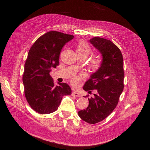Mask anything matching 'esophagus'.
<instances>
[{"mask_svg": "<svg viewBox=\"0 0 150 150\" xmlns=\"http://www.w3.org/2000/svg\"><path fill=\"white\" fill-rule=\"evenodd\" d=\"M72 96H75V97H80V94L78 93V92H73L72 93Z\"/></svg>", "mask_w": 150, "mask_h": 150, "instance_id": "34e87169", "label": "esophagus"}]
</instances>
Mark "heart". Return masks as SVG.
I'll list each match as a JSON object with an SVG mask.
<instances>
[{
    "mask_svg": "<svg viewBox=\"0 0 150 150\" xmlns=\"http://www.w3.org/2000/svg\"><path fill=\"white\" fill-rule=\"evenodd\" d=\"M92 52L91 47L88 45V44L84 41H81L78 44V47L76 49V53L83 54L87 57L88 55ZM101 66V59L98 57H95L92 59L89 62V69L92 70L93 72H96L98 70ZM81 78L79 76H75L72 78L70 80L71 84L74 86V87L76 88L80 85L81 82Z\"/></svg>",
    "mask_w": 150,
    "mask_h": 150,
    "instance_id": "obj_1",
    "label": "heart"
}]
</instances>
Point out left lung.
<instances>
[{
    "label": "left lung",
    "instance_id": "1",
    "mask_svg": "<svg viewBox=\"0 0 150 150\" xmlns=\"http://www.w3.org/2000/svg\"><path fill=\"white\" fill-rule=\"evenodd\" d=\"M90 42L101 53L103 60L100 69L83 87L90 94L93 90L97 93L93 98H88V106L78 112V115L84 122L95 124L106 119L116 108L123 90L125 74L119 47L110 40L99 37L91 39Z\"/></svg>",
    "mask_w": 150,
    "mask_h": 150
}]
</instances>
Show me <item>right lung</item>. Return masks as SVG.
Returning a JSON list of instances; mask_svg holds the SVG:
<instances>
[{"mask_svg":"<svg viewBox=\"0 0 150 150\" xmlns=\"http://www.w3.org/2000/svg\"><path fill=\"white\" fill-rule=\"evenodd\" d=\"M74 37L50 31L39 37L28 52L22 76L24 93L30 107L39 114L57 111L62 97L71 94L66 83H58L55 87L50 72L59 65L62 48Z\"/></svg>","mask_w":150,"mask_h":150,"instance_id":"right-lung-1","label":"right lung"}]
</instances>
